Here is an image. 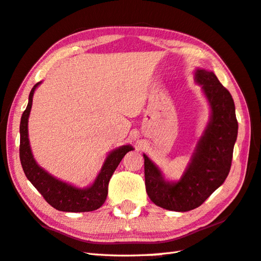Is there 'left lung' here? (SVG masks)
Returning a JSON list of instances; mask_svg holds the SVG:
<instances>
[{"label": "left lung", "mask_w": 261, "mask_h": 261, "mask_svg": "<svg viewBox=\"0 0 261 261\" xmlns=\"http://www.w3.org/2000/svg\"><path fill=\"white\" fill-rule=\"evenodd\" d=\"M195 82L207 98L211 118L180 179L166 180L157 166L143 154L149 198L157 206L176 212L198 207L223 184L231 168L238 136L236 108L230 92L213 71L196 69Z\"/></svg>", "instance_id": "8db88e82"}]
</instances>
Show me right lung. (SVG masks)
Listing matches in <instances>:
<instances>
[{"label": "right lung", "instance_id": "1", "mask_svg": "<svg viewBox=\"0 0 261 261\" xmlns=\"http://www.w3.org/2000/svg\"><path fill=\"white\" fill-rule=\"evenodd\" d=\"M40 82L32 87L27 109L20 122V162L27 178L31 181L48 204L63 212H90L104 204L108 196L110 178L126 152L134 150L130 145L121 146L111 151L102 166L96 179L91 186L79 188L57 179L40 167L33 158L29 138H28V120L32 107V97Z\"/></svg>", "mask_w": 261, "mask_h": 261}]
</instances>
